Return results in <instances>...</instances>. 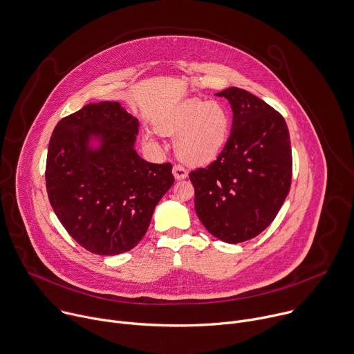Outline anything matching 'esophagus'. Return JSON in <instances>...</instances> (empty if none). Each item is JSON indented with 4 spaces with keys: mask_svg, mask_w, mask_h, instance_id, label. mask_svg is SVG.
<instances>
[{
    "mask_svg": "<svg viewBox=\"0 0 354 354\" xmlns=\"http://www.w3.org/2000/svg\"><path fill=\"white\" fill-rule=\"evenodd\" d=\"M173 174H174L176 180H184V178L188 176V171H187V169H185L184 166H181V165H174V167H173Z\"/></svg>",
    "mask_w": 354,
    "mask_h": 354,
    "instance_id": "1",
    "label": "esophagus"
}]
</instances>
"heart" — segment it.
Masks as SVG:
<instances>
[{"mask_svg": "<svg viewBox=\"0 0 354 354\" xmlns=\"http://www.w3.org/2000/svg\"><path fill=\"white\" fill-rule=\"evenodd\" d=\"M230 120L218 103L188 100L160 125L166 133L178 135L177 152L185 162L205 165L214 160L226 144Z\"/></svg>", "mask_w": 354, "mask_h": 354, "instance_id": "obj_1", "label": "heart"}]
</instances>
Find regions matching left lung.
<instances>
[{
  "mask_svg": "<svg viewBox=\"0 0 354 354\" xmlns=\"http://www.w3.org/2000/svg\"><path fill=\"white\" fill-rule=\"evenodd\" d=\"M233 124L216 160L189 173L195 212L216 239L237 244L262 233L276 218L292 184L286 121L252 93L229 88Z\"/></svg>",
  "mask_w": 354,
  "mask_h": 354,
  "instance_id": "obj_1",
  "label": "left lung"
}]
</instances>
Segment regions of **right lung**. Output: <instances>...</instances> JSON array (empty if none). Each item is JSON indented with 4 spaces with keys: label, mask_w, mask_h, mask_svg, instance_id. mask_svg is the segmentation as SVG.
Masks as SVG:
<instances>
[{
    "label": "right lung",
    "mask_w": 354,
    "mask_h": 354,
    "mask_svg": "<svg viewBox=\"0 0 354 354\" xmlns=\"http://www.w3.org/2000/svg\"><path fill=\"white\" fill-rule=\"evenodd\" d=\"M138 120L118 102L84 106L50 138L46 188L58 221L81 247L99 255L133 248L174 183L171 163H149L133 149ZM97 136V151L88 139Z\"/></svg>",
    "instance_id": "add662e5"
}]
</instances>
